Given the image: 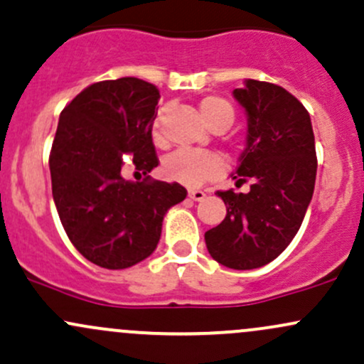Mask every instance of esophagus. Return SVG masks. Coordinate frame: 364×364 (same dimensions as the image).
Instances as JSON below:
<instances>
[{"instance_id":"34e87169","label":"esophagus","mask_w":364,"mask_h":364,"mask_svg":"<svg viewBox=\"0 0 364 364\" xmlns=\"http://www.w3.org/2000/svg\"><path fill=\"white\" fill-rule=\"evenodd\" d=\"M206 194L203 193V191H198V189H191L189 191V198L193 199V201H201V199H205Z\"/></svg>"}]
</instances>
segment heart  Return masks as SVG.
<instances>
[{
	"mask_svg": "<svg viewBox=\"0 0 364 364\" xmlns=\"http://www.w3.org/2000/svg\"><path fill=\"white\" fill-rule=\"evenodd\" d=\"M199 112H201L205 123L213 132L228 130L234 123V107L225 99L217 95L205 97L199 102ZM166 109H159L152 121V140L154 144H163V124H165ZM220 158L210 151H194V149H178L171 152L163 161V175L168 181L182 183L187 187H199L210 178L220 173Z\"/></svg>",
	"mask_w": 364,
	"mask_h": 364,
	"instance_id": "heart-1",
	"label": "heart"
}]
</instances>
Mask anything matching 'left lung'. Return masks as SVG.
I'll use <instances>...</instances> for the list:
<instances>
[{"label": "left lung", "instance_id": "1", "mask_svg": "<svg viewBox=\"0 0 364 364\" xmlns=\"http://www.w3.org/2000/svg\"><path fill=\"white\" fill-rule=\"evenodd\" d=\"M232 95L248 118L246 147L232 178L252 186L248 193L218 191L228 215L206 230L205 241L218 264L248 271L274 260L299 232L318 159L311 116L290 92L246 80Z\"/></svg>", "mask_w": 364, "mask_h": 364}]
</instances>
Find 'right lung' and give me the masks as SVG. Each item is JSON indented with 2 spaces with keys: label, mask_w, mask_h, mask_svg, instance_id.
Here are the masks:
<instances>
[{
  "label": "right lung",
  "mask_w": 364,
  "mask_h": 364,
  "mask_svg": "<svg viewBox=\"0 0 364 364\" xmlns=\"http://www.w3.org/2000/svg\"><path fill=\"white\" fill-rule=\"evenodd\" d=\"M159 92L139 77L90 85L64 107L50 152L52 194L65 234L85 259L127 269L156 250L163 218L186 199L181 183L151 181ZM146 177L127 181L124 168Z\"/></svg>",
  "instance_id": "obj_1"
}]
</instances>
